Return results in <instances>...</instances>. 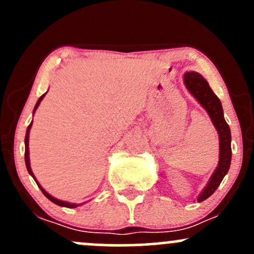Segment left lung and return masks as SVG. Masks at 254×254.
<instances>
[{
    "instance_id": "left-lung-1",
    "label": "left lung",
    "mask_w": 254,
    "mask_h": 254,
    "mask_svg": "<svg viewBox=\"0 0 254 254\" xmlns=\"http://www.w3.org/2000/svg\"><path fill=\"white\" fill-rule=\"evenodd\" d=\"M184 84L192 97L208 112L215 129L217 130L218 139H220V157H218L217 167L205 188L198 194L197 202L199 203L210 197L216 191L224 176L228 173L230 161H232V147H230L232 136H230L229 125L224 119L222 104L216 94L212 92L208 81L198 72L188 71L184 74Z\"/></svg>"
}]
</instances>
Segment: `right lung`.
<instances>
[{"label":"right lung","mask_w":254,"mask_h":254,"mask_svg":"<svg viewBox=\"0 0 254 254\" xmlns=\"http://www.w3.org/2000/svg\"><path fill=\"white\" fill-rule=\"evenodd\" d=\"M46 93H48V92H46ZM46 93H44V94L42 95V97H40L39 99H38V101H37L36 106H34V110H33V115H34V113H36V110L38 109V106H39V105H40V101H42L43 99H44V97H45ZM31 127H32V122H31V124L28 125L27 131H26V136H25V162H26V167H27L28 173H30L31 176H32V178H33L34 182L37 183V185L39 186V189H40V190H42V192L44 193V196H45L46 198H48V199H50L52 203L57 204V205H60V206H65V208H76V206H78V205H82L83 203H81V204L69 203V202H64V200L57 199V198L52 197L51 194H50V193H48V192H46L45 190H44V189L42 188V185H40V184L38 183V180L36 179V177H34L33 172H32L31 164H30V149H28V139H30V130H31Z\"/></svg>","instance_id":"1"}]
</instances>
